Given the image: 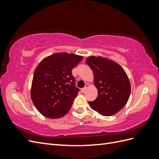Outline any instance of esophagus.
Returning <instances> with one entry per match:
<instances>
[{
    "mask_svg": "<svg viewBox=\"0 0 159 159\" xmlns=\"http://www.w3.org/2000/svg\"><path fill=\"white\" fill-rule=\"evenodd\" d=\"M88 88H89V84H86L85 87L81 89V92H82V93H84L85 91H86V89H87Z\"/></svg>",
    "mask_w": 159,
    "mask_h": 159,
    "instance_id": "1",
    "label": "esophagus"
}]
</instances>
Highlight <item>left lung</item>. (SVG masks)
<instances>
[{
    "mask_svg": "<svg viewBox=\"0 0 159 159\" xmlns=\"http://www.w3.org/2000/svg\"><path fill=\"white\" fill-rule=\"evenodd\" d=\"M86 63L93 70L98 97L90 107L103 116H111L124 107L131 94V84L117 62L102 56H89Z\"/></svg>",
    "mask_w": 159,
    "mask_h": 159,
    "instance_id": "8db88e82",
    "label": "left lung"
}]
</instances>
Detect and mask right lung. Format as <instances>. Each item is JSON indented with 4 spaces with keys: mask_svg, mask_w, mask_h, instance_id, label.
Segmentation results:
<instances>
[{
    "mask_svg": "<svg viewBox=\"0 0 159 159\" xmlns=\"http://www.w3.org/2000/svg\"><path fill=\"white\" fill-rule=\"evenodd\" d=\"M83 57L67 52L56 53L43 59L34 73L30 96L42 115L60 118L68 113L80 89L75 86L71 70Z\"/></svg>",
    "mask_w": 159,
    "mask_h": 159,
    "instance_id": "add662e5",
    "label": "right lung"
}]
</instances>
